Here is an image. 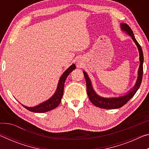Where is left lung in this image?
I'll use <instances>...</instances> for the list:
<instances>
[{
    "instance_id": "8db88e82",
    "label": "left lung",
    "mask_w": 149,
    "mask_h": 149,
    "mask_svg": "<svg viewBox=\"0 0 149 149\" xmlns=\"http://www.w3.org/2000/svg\"><path fill=\"white\" fill-rule=\"evenodd\" d=\"M121 27L123 31H125L126 32L129 34L131 37H132L133 41L135 42L136 45L138 48L139 52V60H140V65L139 68L138 72V78L136 82V84L133 87V89L131 92L127 93V95L123 96V97H118V98H112V99H108V98H103L100 97L98 95L96 94V93L94 91V90L93 89L91 83L89 79V77H88L86 72H84V77L85 81H86V85H87V92L88 97L90 101L93 104L95 105L96 107L104 108V109H115V108H119L123 107V105H125L129 100L132 99V98L135 95L136 92L137 91V90L139 88L141 81H142V78H143V50L140 45L139 44V42L137 41V40L135 39L134 35L132 31V29L130 28V26L126 24H121Z\"/></svg>"
}]
</instances>
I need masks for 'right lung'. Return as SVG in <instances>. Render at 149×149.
<instances>
[{"label":"right lung","instance_id":"right-lung-1","mask_svg":"<svg viewBox=\"0 0 149 149\" xmlns=\"http://www.w3.org/2000/svg\"><path fill=\"white\" fill-rule=\"evenodd\" d=\"M75 69V64H72L69 68H68L64 72V74L60 77L58 82V85L56 93L54 95L47 101L41 103L39 105L35 107H27L24 106V108H26L27 110H28L33 112H37V113H42V112H46L48 111H50L51 110L54 109L56 108L60 104V102H61V99L63 96V93H64V83L65 79L68 77V75L70 74V72H72L73 70Z\"/></svg>","mask_w":149,"mask_h":149}]
</instances>
